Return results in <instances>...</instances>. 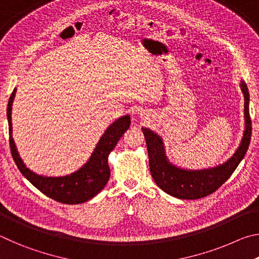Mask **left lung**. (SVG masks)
<instances>
[{
	"label": "left lung",
	"instance_id": "left-lung-1",
	"mask_svg": "<svg viewBox=\"0 0 259 259\" xmlns=\"http://www.w3.org/2000/svg\"><path fill=\"white\" fill-rule=\"evenodd\" d=\"M241 89L244 94V116L245 130L240 146L234 155L224 164L204 170H184L170 163L166 160L162 139L150 129L142 128L145 136L148 161L152 177L162 191L178 199L195 200L204 198L217 191L243 159L251 139V119L249 114V93L248 88L242 82Z\"/></svg>",
	"mask_w": 259,
	"mask_h": 259
}]
</instances>
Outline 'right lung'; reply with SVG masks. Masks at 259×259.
Wrapping results in <instances>:
<instances>
[{
	"instance_id": "right-lung-1",
	"label": "right lung",
	"mask_w": 259,
	"mask_h": 259,
	"mask_svg": "<svg viewBox=\"0 0 259 259\" xmlns=\"http://www.w3.org/2000/svg\"><path fill=\"white\" fill-rule=\"evenodd\" d=\"M15 94L16 89L12 91L10 98H9L7 115L9 122V136H10L9 142H10L11 154L20 172L38 191H41L43 194L49 196L50 199L57 201V202L78 204L93 199L95 195H97L106 186L109 176H111L107 161L108 154L115 147L122 135L128 130L130 126V116H122L108 126L103 137L100 138L97 147L95 148L89 161L80 170L69 175V176L45 177L30 171L27 166L24 164L23 160L20 159L18 152H17L14 138H12L11 123V106L12 102H14Z\"/></svg>"
}]
</instances>
